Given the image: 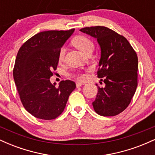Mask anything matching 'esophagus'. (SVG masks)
Segmentation results:
<instances>
[{
	"instance_id": "34e87169",
	"label": "esophagus",
	"mask_w": 155,
	"mask_h": 155,
	"mask_svg": "<svg viewBox=\"0 0 155 155\" xmlns=\"http://www.w3.org/2000/svg\"><path fill=\"white\" fill-rule=\"evenodd\" d=\"M76 87H81V86H82V85H84V84L83 83H81V82H76Z\"/></svg>"
}]
</instances>
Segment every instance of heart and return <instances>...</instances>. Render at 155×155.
Returning a JSON list of instances; mask_svg holds the SVG:
<instances>
[{
    "label": "heart",
    "mask_w": 155,
    "mask_h": 155,
    "mask_svg": "<svg viewBox=\"0 0 155 155\" xmlns=\"http://www.w3.org/2000/svg\"><path fill=\"white\" fill-rule=\"evenodd\" d=\"M74 44L79 50L86 54L88 50L91 49H94V44L90 39L84 36H79L74 40ZM65 47H62L60 48L58 52V59L60 61H62L64 59L65 54ZM76 78L79 80H84L86 79V75L84 74H78L76 75Z\"/></svg>",
    "instance_id": "1"
}]
</instances>
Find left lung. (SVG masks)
Returning a JSON list of instances; mask_svg holds the SVG:
<instances>
[{"instance_id":"left-lung-1","label":"left lung","mask_w":155,"mask_h":155,"mask_svg":"<svg viewBox=\"0 0 155 155\" xmlns=\"http://www.w3.org/2000/svg\"><path fill=\"white\" fill-rule=\"evenodd\" d=\"M80 31L97 39L101 48L97 77L104 87H97L92 102L101 116L120 114L128 106L138 85V57L128 41L106 27L84 28ZM103 81V79H101Z\"/></svg>"}]
</instances>
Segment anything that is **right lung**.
<instances>
[{"label":"right lung","instance_id":"1","mask_svg":"<svg viewBox=\"0 0 155 155\" xmlns=\"http://www.w3.org/2000/svg\"><path fill=\"white\" fill-rule=\"evenodd\" d=\"M74 31L41 32L18 51L14 80L23 106L36 118L51 120L60 116L75 90L76 84L71 80L62 81L58 87L49 80L58 66L60 48Z\"/></svg>","mask_w":155,"mask_h":155}]
</instances>
